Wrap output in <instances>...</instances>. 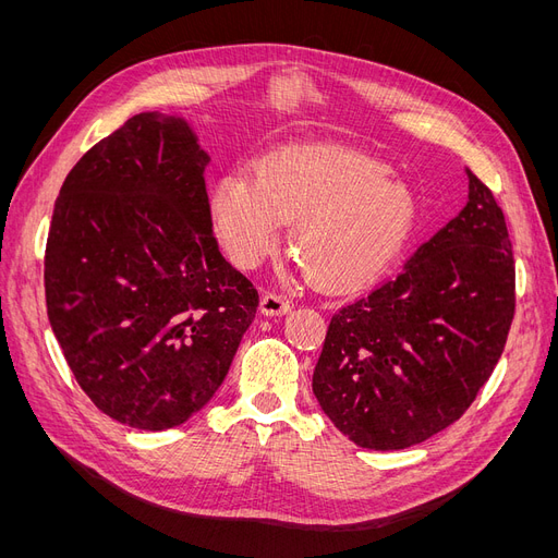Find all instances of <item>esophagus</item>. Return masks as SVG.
I'll use <instances>...</instances> for the list:
<instances>
[{
	"mask_svg": "<svg viewBox=\"0 0 558 558\" xmlns=\"http://www.w3.org/2000/svg\"><path fill=\"white\" fill-rule=\"evenodd\" d=\"M289 310H291L289 299L276 294V291H269V294H264L259 299V312L267 316H280V314H287Z\"/></svg>",
	"mask_w": 558,
	"mask_h": 558,
	"instance_id": "34e87169",
	"label": "esophagus"
}]
</instances>
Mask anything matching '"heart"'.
Wrapping results in <instances>:
<instances>
[{"instance_id": "1", "label": "heart", "mask_w": 558, "mask_h": 558, "mask_svg": "<svg viewBox=\"0 0 558 558\" xmlns=\"http://www.w3.org/2000/svg\"><path fill=\"white\" fill-rule=\"evenodd\" d=\"M418 205L389 167L341 146H294L232 169L215 183L210 219L226 255L253 269L282 223L301 269L326 289H357L412 238Z\"/></svg>"}]
</instances>
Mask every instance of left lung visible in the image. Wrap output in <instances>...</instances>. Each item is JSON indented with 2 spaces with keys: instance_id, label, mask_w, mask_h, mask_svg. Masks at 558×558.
<instances>
[{
  "instance_id": "obj_1",
  "label": "left lung",
  "mask_w": 558,
  "mask_h": 558,
  "mask_svg": "<svg viewBox=\"0 0 558 558\" xmlns=\"http://www.w3.org/2000/svg\"><path fill=\"white\" fill-rule=\"evenodd\" d=\"M468 173V203L402 274L330 320L312 391L368 450H402L459 421L500 360L515 312L513 246L493 192Z\"/></svg>"
}]
</instances>
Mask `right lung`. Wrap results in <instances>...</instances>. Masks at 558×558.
<instances>
[{
  "mask_svg": "<svg viewBox=\"0 0 558 558\" xmlns=\"http://www.w3.org/2000/svg\"><path fill=\"white\" fill-rule=\"evenodd\" d=\"M208 162L183 117L140 112L72 167L53 205L51 330L85 396L135 429L210 402L259 303L219 253Z\"/></svg>",
  "mask_w": 558,
  "mask_h": 558,
  "instance_id": "obj_1",
  "label": "right lung"
}]
</instances>
